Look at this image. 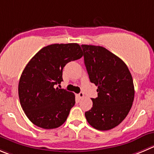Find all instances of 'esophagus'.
Segmentation results:
<instances>
[{
    "label": "esophagus",
    "instance_id": "34e87169",
    "mask_svg": "<svg viewBox=\"0 0 154 154\" xmlns=\"http://www.w3.org/2000/svg\"><path fill=\"white\" fill-rule=\"evenodd\" d=\"M78 96L80 99H81V98H83L84 97V93H83V92H80V93L78 94Z\"/></svg>",
    "mask_w": 154,
    "mask_h": 154
}]
</instances>
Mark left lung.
Returning a JSON list of instances; mask_svg holds the SVG:
<instances>
[{"instance_id":"obj_1","label":"left lung","mask_w":154,"mask_h":154,"mask_svg":"<svg viewBox=\"0 0 154 154\" xmlns=\"http://www.w3.org/2000/svg\"><path fill=\"white\" fill-rule=\"evenodd\" d=\"M84 61L91 82L97 86V97L85 112L93 128L107 131L125 119L132 106L134 88L126 64L105 48L82 45Z\"/></svg>"}]
</instances>
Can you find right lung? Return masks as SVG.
<instances>
[{
    "label": "right lung",
    "instance_id": "obj_1",
    "mask_svg": "<svg viewBox=\"0 0 154 154\" xmlns=\"http://www.w3.org/2000/svg\"><path fill=\"white\" fill-rule=\"evenodd\" d=\"M76 43L54 44L41 49L25 67L19 82L20 104L34 125L52 129L66 122L75 103V94L55 88L63 82V69L82 57Z\"/></svg>",
    "mask_w": 154,
    "mask_h": 154
}]
</instances>
